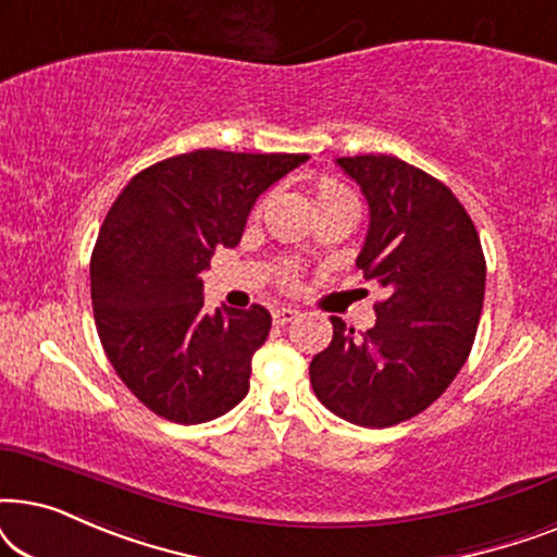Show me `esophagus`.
<instances>
[{
  "label": "esophagus",
  "instance_id": "34e87169",
  "mask_svg": "<svg viewBox=\"0 0 557 557\" xmlns=\"http://www.w3.org/2000/svg\"><path fill=\"white\" fill-rule=\"evenodd\" d=\"M296 317H299V311L292 309V307H278V309H273V324H278V326L292 324Z\"/></svg>",
  "mask_w": 557,
  "mask_h": 557
}]
</instances>
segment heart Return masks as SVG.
I'll return each instance as SVG.
<instances>
[{"label": "heart", "mask_w": 557, "mask_h": 557, "mask_svg": "<svg viewBox=\"0 0 557 557\" xmlns=\"http://www.w3.org/2000/svg\"><path fill=\"white\" fill-rule=\"evenodd\" d=\"M317 197H319V202H330V200H339V197H352V195H349L342 185H337V182L326 180V182H322V185H319ZM292 278H294V271L286 269L284 281H292Z\"/></svg>", "instance_id": "obj_1"}]
</instances>
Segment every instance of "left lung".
<instances>
[{
    "instance_id": "obj_1",
    "label": "left lung",
    "mask_w": 557,
    "mask_h": 557,
    "mask_svg": "<svg viewBox=\"0 0 557 557\" xmlns=\"http://www.w3.org/2000/svg\"><path fill=\"white\" fill-rule=\"evenodd\" d=\"M337 164L368 200L357 269L383 301L362 334L332 317V342L309 377L334 416L387 429L423 413L459 375L482 317L486 263L469 212L444 182L387 154Z\"/></svg>"
}]
</instances>
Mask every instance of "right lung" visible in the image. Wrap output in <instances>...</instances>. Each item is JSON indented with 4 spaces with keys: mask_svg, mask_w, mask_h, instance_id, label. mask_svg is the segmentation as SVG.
<instances>
[{
    "mask_svg": "<svg viewBox=\"0 0 557 557\" xmlns=\"http://www.w3.org/2000/svg\"><path fill=\"white\" fill-rule=\"evenodd\" d=\"M309 154L197 149L141 170L121 189L90 256L96 330L116 375L149 410L195 425L248 395L271 314L205 311L200 273L240 243L258 195Z\"/></svg>",
    "mask_w": 557,
    "mask_h": 557,
    "instance_id": "obj_1",
    "label": "right lung"
}]
</instances>
